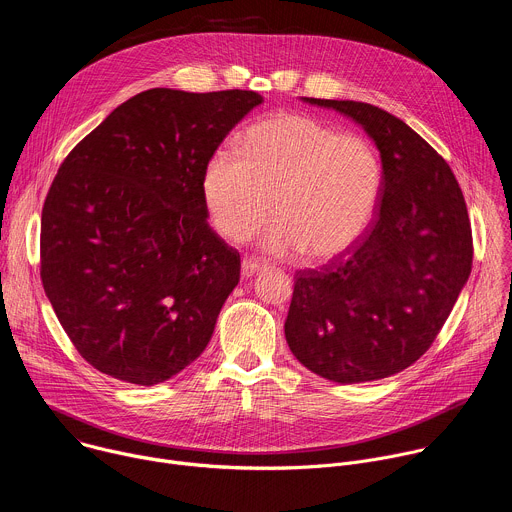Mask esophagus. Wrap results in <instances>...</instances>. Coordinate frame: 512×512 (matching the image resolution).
I'll return each instance as SVG.
<instances>
[{
	"label": "esophagus",
	"mask_w": 512,
	"mask_h": 512,
	"mask_svg": "<svg viewBox=\"0 0 512 512\" xmlns=\"http://www.w3.org/2000/svg\"><path fill=\"white\" fill-rule=\"evenodd\" d=\"M241 269H243V275L249 277V275H253V273L263 271V269H265V263H259V261H255V259H243Z\"/></svg>",
	"instance_id": "esophagus-1"
}]
</instances>
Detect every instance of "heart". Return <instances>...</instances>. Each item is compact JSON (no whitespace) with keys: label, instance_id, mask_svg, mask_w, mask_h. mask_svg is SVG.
<instances>
[{"label":"heart","instance_id":"b5f03b06","mask_svg":"<svg viewBox=\"0 0 512 512\" xmlns=\"http://www.w3.org/2000/svg\"><path fill=\"white\" fill-rule=\"evenodd\" d=\"M202 198L214 229L225 239L249 241L271 212L265 231L271 253L300 251L330 261L369 231L383 190L375 145L358 133L302 113H279L251 125L241 154L221 148L202 170Z\"/></svg>","mask_w":512,"mask_h":512}]
</instances>
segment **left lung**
<instances>
[{
    "mask_svg": "<svg viewBox=\"0 0 512 512\" xmlns=\"http://www.w3.org/2000/svg\"><path fill=\"white\" fill-rule=\"evenodd\" d=\"M302 101L350 117L375 141L383 190L371 229L322 269L296 273L289 350L328 381L401 373L431 346L472 271V229L446 160L395 115L358 101Z\"/></svg>",
    "mask_w": 512,
    "mask_h": 512,
    "instance_id": "1",
    "label": "left lung"
}]
</instances>
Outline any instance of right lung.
<instances>
[{"label":"right lung","instance_id":"add662e5","mask_svg":"<svg viewBox=\"0 0 512 512\" xmlns=\"http://www.w3.org/2000/svg\"><path fill=\"white\" fill-rule=\"evenodd\" d=\"M263 97L143 91L62 162L42 208L40 277L97 371L152 387L206 348L241 257L206 223L202 170Z\"/></svg>","mask_w":512,"mask_h":512}]
</instances>
